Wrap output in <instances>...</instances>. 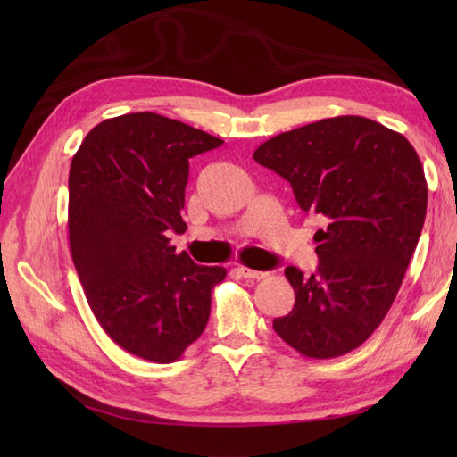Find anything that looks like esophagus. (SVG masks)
Wrapping results in <instances>:
<instances>
[{"mask_svg": "<svg viewBox=\"0 0 457 457\" xmlns=\"http://www.w3.org/2000/svg\"><path fill=\"white\" fill-rule=\"evenodd\" d=\"M237 273L241 275V277H245V278H265L267 277V273H263V270H255V269H249V267H237Z\"/></svg>", "mask_w": 457, "mask_h": 457, "instance_id": "34e87169", "label": "esophagus"}]
</instances>
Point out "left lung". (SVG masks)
I'll return each mask as SVG.
<instances>
[{"mask_svg": "<svg viewBox=\"0 0 457 457\" xmlns=\"http://www.w3.org/2000/svg\"><path fill=\"white\" fill-rule=\"evenodd\" d=\"M253 159L324 221L316 273L285 269L296 298L275 332L306 357L345 355L383 322L419 244L428 200L419 154L381 123L339 115L277 135Z\"/></svg>", "mask_w": 457, "mask_h": 457, "instance_id": "1", "label": "left lung"}]
</instances>
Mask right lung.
Masks as SVG:
<instances>
[{
	"label": "right lung",
	"mask_w": 457,
	"mask_h": 457,
	"mask_svg": "<svg viewBox=\"0 0 457 457\" xmlns=\"http://www.w3.org/2000/svg\"><path fill=\"white\" fill-rule=\"evenodd\" d=\"M223 141L151 112L105 120L86 135L68 177V239L84 295L104 332L125 352L172 363L202 336L223 267L177 255L169 234L188 159Z\"/></svg>",
	"instance_id": "1"
}]
</instances>
